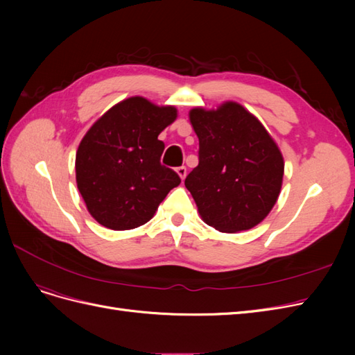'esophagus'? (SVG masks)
<instances>
[{
  "instance_id": "obj_1",
  "label": "esophagus",
  "mask_w": 355,
  "mask_h": 355,
  "mask_svg": "<svg viewBox=\"0 0 355 355\" xmlns=\"http://www.w3.org/2000/svg\"><path fill=\"white\" fill-rule=\"evenodd\" d=\"M176 171H178V175L180 176V179L184 180L185 176H187V167H185V166H180V167L176 168Z\"/></svg>"
}]
</instances>
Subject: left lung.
<instances>
[{"label":"left lung","mask_w":355,"mask_h":355,"mask_svg":"<svg viewBox=\"0 0 355 355\" xmlns=\"http://www.w3.org/2000/svg\"><path fill=\"white\" fill-rule=\"evenodd\" d=\"M198 136V166L185 179L201 218L220 232L253 228L271 211L284 163L265 127L235 102L189 112Z\"/></svg>","instance_id":"8db88e82"}]
</instances>
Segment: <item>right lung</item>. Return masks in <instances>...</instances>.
<instances>
[{
  "instance_id": "add662e5",
  "label": "right lung",
  "mask_w": 355,
  "mask_h": 355,
  "mask_svg": "<svg viewBox=\"0 0 355 355\" xmlns=\"http://www.w3.org/2000/svg\"><path fill=\"white\" fill-rule=\"evenodd\" d=\"M176 120L173 106L144 98L125 99L103 114L83 137L75 158L77 185L92 216L106 228H137L180 184L159 163L158 135Z\"/></svg>"
}]
</instances>
